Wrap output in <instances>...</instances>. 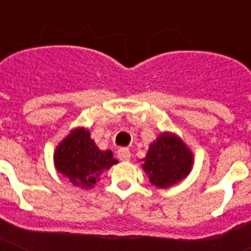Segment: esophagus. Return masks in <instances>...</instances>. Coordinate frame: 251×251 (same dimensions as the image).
Wrapping results in <instances>:
<instances>
[{"label": "esophagus", "instance_id": "esophagus-1", "mask_svg": "<svg viewBox=\"0 0 251 251\" xmlns=\"http://www.w3.org/2000/svg\"><path fill=\"white\" fill-rule=\"evenodd\" d=\"M117 155L120 157V160L122 161L130 160V157H131V152H130L129 149H120L117 151Z\"/></svg>", "mask_w": 251, "mask_h": 251}]
</instances>
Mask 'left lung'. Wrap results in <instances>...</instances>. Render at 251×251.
<instances>
[{
  "label": "left lung",
  "instance_id": "obj_1",
  "mask_svg": "<svg viewBox=\"0 0 251 251\" xmlns=\"http://www.w3.org/2000/svg\"><path fill=\"white\" fill-rule=\"evenodd\" d=\"M143 164L150 181L157 187H168L185 178L193 165V153L183 142L172 134H161L150 146Z\"/></svg>",
  "mask_w": 251,
  "mask_h": 251
}]
</instances>
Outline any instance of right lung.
<instances>
[{
  "instance_id": "add662e5",
  "label": "right lung",
  "mask_w": 251,
  "mask_h": 251,
  "mask_svg": "<svg viewBox=\"0 0 251 251\" xmlns=\"http://www.w3.org/2000/svg\"><path fill=\"white\" fill-rule=\"evenodd\" d=\"M117 163L112 151L99 150L84 129H76L69 134L54 152L57 171L82 189L94 186L102 172Z\"/></svg>"
}]
</instances>
